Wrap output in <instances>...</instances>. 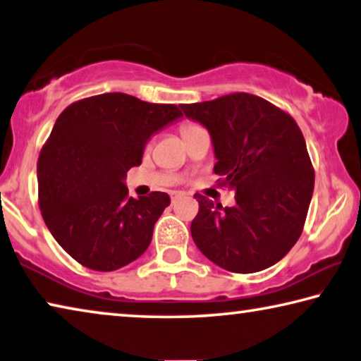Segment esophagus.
I'll return each mask as SVG.
<instances>
[{
	"mask_svg": "<svg viewBox=\"0 0 361 361\" xmlns=\"http://www.w3.org/2000/svg\"><path fill=\"white\" fill-rule=\"evenodd\" d=\"M174 198H176V197H173V200H174Z\"/></svg>",
	"mask_w": 361,
	"mask_h": 361,
	"instance_id": "esophagus-1",
	"label": "esophagus"
}]
</instances>
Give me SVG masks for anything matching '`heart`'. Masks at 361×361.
<instances>
[{
	"label": "heart",
	"mask_w": 361,
	"mask_h": 361,
	"mask_svg": "<svg viewBox=\"0 0 361 361\" xmlns=\"http://www.w3.org/2000/svg\"><path fill=\"white\" fill-rule=\"evenodd\" d=\"M198 126H195V124H184L182 126V135H185V134H188V132H192V130H195Z\"/></svg>",
	"instance_id": "heart-1"
}]
</instances>
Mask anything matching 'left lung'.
I'll return each instance as SVG.
<instances>
[{
	"mask_svg": "<svg viewBox=\"0 0 361 361\" xmlns=\"http://www.w3.org/2000/svg\"><path fill=\"white\" fill-rule=\"evenodd\" d=\"M209 132L219 185L235 192L223 208L197 193L193 242L209 262L232 273H257L289 253L302 234L314 173L295 121L266 99L232 93L180 104Z\"/></svg>",
	"mask_w": 361,
	"mask_h": 361,
	"instance_id": "1",
	"label": "left lung"
}]
</instances>
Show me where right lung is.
I'll use <instances>...</instances> for the list:
<instances>
[{
    "instance_id": "1",
    "label": "right lung",
    "mask_w": 361,
    "mask_h": 361,
    "mask_svg": "<svg viewBox=\"0 0 361 361\" xmlns=\"http://www.w3.org/2000/svg\"><path fill=\"white\" fill-rule=\"evenodd\" d=\"M180 118L174 104L126 93L80 99L59 114L38 158V198L54 240L75 262L114 271L147 250L171 198H132L126 176L142 164L149 138Z\"/></svg>"
}]
</instances>
